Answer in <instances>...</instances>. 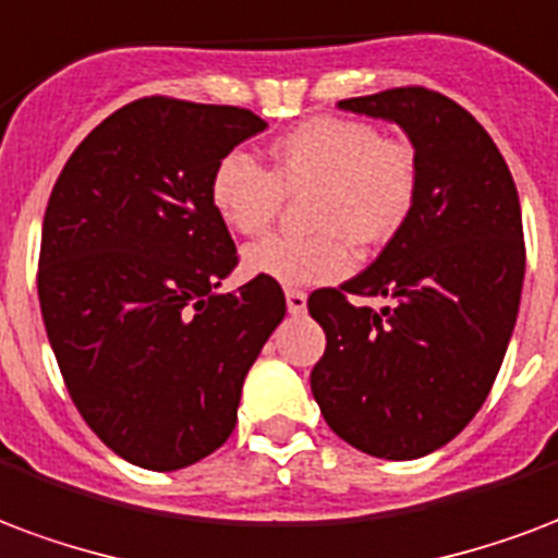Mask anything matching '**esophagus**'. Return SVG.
Returning <instances> with one entry per match:
<instances>
[{"instance_id": "1", "label": "esophagus", "mask_w": 558, "mask_h": 558, "mask_svg": "<svg viewBox=\"0 0 558 558\" xmlns=\"http://www.w3.org/2000/svg\"><path fill=\"white\" fill-rule=\"evenodd\" d=\"M287 311H290L292 316L307 313V295L301 290H287Z\"/></svg>"}]
</instances>
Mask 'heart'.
Listing matches in <instances>:
<instances>
[{"instance_id":"b5f03b06","label":"heart","mask_w":558,"mask_h":558,"mask_svg":"<svg viewBox=\"0 0 558 558\" xmlns=\"http://www.w3.org/2000/svg\"><path fill=\"white\" fill-rule=\"evenodd\" d=\"M414 147L354 118H313L271 144V171L245 150L218 159L209 201L233 233L259 236L278 218L283 195H304L316 236H268L245 251L251 278L316 287L352 271L354 245H381L399 233L416 201Z\"/></svg>"}]
</instances>
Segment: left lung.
<instances>
[{"instance_id": "8db88e82", "label": "left lung", "mask_w": 558, "mask_h": 558, "mask_svg": "<svg viewBox=\"0 0 558 558\" xmlns=\"http://www.w3.org/2000/svg\"><path fill=\"white\" fill-rule=\"evenodd\" d=\"M340 109L399 123L420 183L373 266L307 299L328 340L311 390L345 444L411 461L449 444L488 399L521 307V201L497 144L444 94L390 88ZM352 294L388 304L373 312Z\"/></svg>"}]
</instances>
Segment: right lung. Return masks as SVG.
Here are the masks:
<instances>
[{
	"label": "right lung",
	"mask_w": 558,
	"mask_h": 558,
	"mask_svg": "<svg viewBox=\"0 0 558 558\" xmlns=\"http://www.w3.org/2000/svg\"><path fill=\"white\" fill-rule=\"evenodd\" d=\"M263 130L236 106L144 97L88 132L49 195L37 263L49 345L90 432L144 470L225 444L287 313L271 280L216 292L239 254L209 177Z\"/></svg>",
	"instance_id": "1"
}]
</instances>
